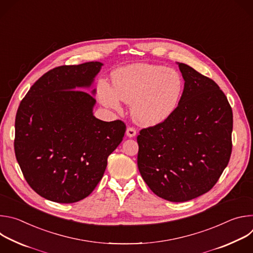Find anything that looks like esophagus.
<instances>
[{
  "label": "esophagus",
  "instance_id": "esophagus-1",
  "mask_svg": "<svg viewBox=\"0 0 253 253\" xmlns=\"http://www.w3.org/2000/svg\"><path fill=\"white\" fill-rule=\"evenodd\" d=\"M136 133H137V131L134 127H128L126 130V135L128 137H134L136 135Z\"/></svg>",
  "mask_w": 253,
  "mask_h": 253
}]
</instances>
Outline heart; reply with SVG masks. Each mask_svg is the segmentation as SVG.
Returning a JSON list of instances; mask_svg holds the SVG:
<instances>
[{
	"mask_svg": "<svg viewBox=\"0 0 253 253\" xmlns=\"http://www.w3.org/2000/svg\"><path fill=\"white\" fill-rule=\"evenodd\" d=\"M113 87L106 81L98 86L102 104L121 110L120 100L131 104L135 121L152 126L166 120L176 109L183 91L177 71L152 64H133L112 73Z\"/></svg>",
	"mask_w": 253,
	"mask_h": 253,
	"instance_id": "b5f03b06",
	"label": "heart"
}]
</instances>
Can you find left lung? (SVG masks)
Returning <instances> with one entry per match:
<instances>
[{"instance_id": "1", "label": "left lung", "mask_w": 253, "mask_h": 253, "mask_svg": "<svg viewBox=\"0 0 253 253\" xmlns=\"http://www.w3.org/2000/svg\"><path fill=\"white\" fill-rule=\"evenodd\" d=\"M185 81L175 111L137 136L139 172L159 197L184 202L218 181L232 151L233 115L212 79L178 63Z\"/></svg>"}]
</instances>
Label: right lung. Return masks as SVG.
<instances>
[{
	"label": "right lung",
	"mask_w": 253,
	"mask_h": 253,
	"mask_svg": "<svg viewBox=\"0 0 253 253\" xmlns=\"http://www.w3.org/2000/svg\"><path fill=\"white\" fill-rule=\"evenodd\" d=\"M102 63L56 67L34 83L18 108L15 154L31 188L58 203L90 195L107 158L122 142L126 125L93 116L89 88ZM95 94V89L92 91Z\"/></svg>",
	"instance_id": "right-lung-1"
}]
</instances>
